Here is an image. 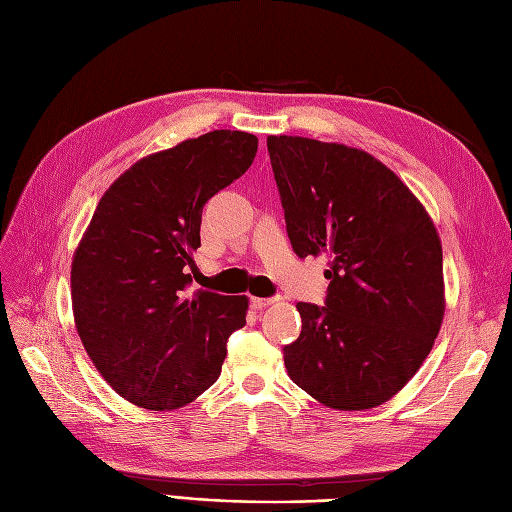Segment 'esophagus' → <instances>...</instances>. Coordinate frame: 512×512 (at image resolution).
Masks as SVG:
<instances>
[{
  "mask_svg": "<svg viewBox=\"0 0 512 512\" xmlns=\"http://www.w3.org/2000/svg\"><path fill=\"white\" fill-rule=\"evenodd\" d=\"M277 299L275 297H269V299H260V297H252V305L256 307V309H262V307H269V305H273Z\"/></svg>",
  "mask_w": 512,
  "mask_h": 512,
  "instance_id": "esophagus-1",
  "label": "esophagus"
}]
</instances>
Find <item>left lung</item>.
<instances>
[{
	"mask_svg": "<svg viewBox=\"0 0 512 512\" xmlns=\"http://www.w3.org/2000/svg\"><path fill=\"white\" fill-rule=\"evenodd\" d=\"M297 256H327V305L297 303L290 380L333 410L382 406L427 359L444 318L442 243L427 209L363 149L267 136Z\"/></svg>",
	"mask_w": 512,
	"mask_h": 512,
	"instance_id": "obj_1",
	"label": "left lung"
}]
</instances>
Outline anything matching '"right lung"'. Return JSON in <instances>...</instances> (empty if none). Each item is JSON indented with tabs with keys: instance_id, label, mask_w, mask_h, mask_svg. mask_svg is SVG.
I'll return each instance as SVG.
<instances>
[{
	"instance_id": "obj_1",
	"label": "right lung",
	"mask_w": 512,
	"mask_h": 512,
	"mask_svg": "<svg viewBox=\"0 0 512 512\" xmlns=\"http://www.w3.org/2000/svg\"><path fill=\"white\" fill-rule=\"evenodd\" d=\"M258 138L213 130L151 153L104 192L72 256V314L100 376L130 404L168 412L220 378L245 327V294L198 290L192 252L211 196L252 166Z\"/></svg>"
}]
</instances>
